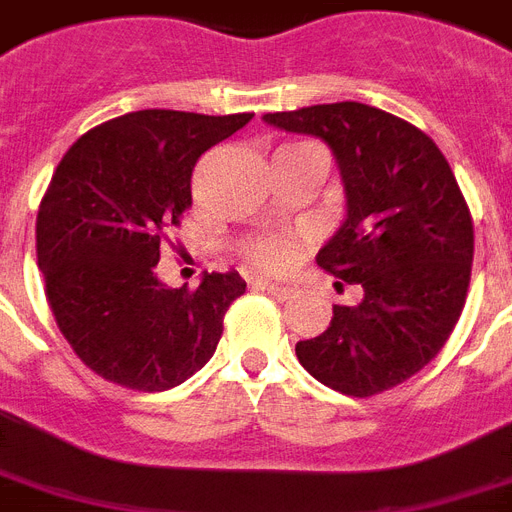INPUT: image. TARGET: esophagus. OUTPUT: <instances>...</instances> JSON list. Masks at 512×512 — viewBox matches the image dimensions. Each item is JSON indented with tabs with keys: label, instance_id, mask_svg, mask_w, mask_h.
Here are the masks:
<instances>
[{
	"label": "esophagus",
	"instance_id": "obj_1",
	"mask_svg": "<svg viewBox=\"0 0 512 512\" xmlns=\"http://www.w3.org/2000/svg\"><path fill=\"white\" fill-rule=\"evenodd\" d=\"M257 286L263 289V292H268L270 297H276V299H289L294 294L292 286H286V284H276V281H257Z\"/></svg>",
	"mask_w": 512,
	"mask_h": 512
}]
</instances>
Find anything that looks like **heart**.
I'll list each match as a JSON object with an SVG mask.
<instances>
[{
  "mask_svg": "<svg viewBox=\"0 0 512 512\" xmlns=\"http://www.w3.org/2000/svg\"><path fill=\"white\" fill-rule=\"evenodd\" d=\"M294 239L286 234H268V236H257L252 242H247L244 252L255 265L268 270L284 268L294 255Z\"/></svg>",
  "mask_w": 512,
  "mask_h": 512,
  "instance_id": "1",
  "label": "heart"
}]
</instances>
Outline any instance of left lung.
<instances>
[{"mask_svg":"<svg viewBox=\"0 0 512 512\" xmlns=\"http://www.w3.org/2000/svg\"><path fill=\"white\" fill-rule=\"evenodd\" d=\"M263 120L326 141L347 194V218L315 260L360 286V302L334 305L326 331L297 342L299 363L334 392H386L439 355L463 313L473 220L455 173L421 128L371 105H313Z\"/></svg>","mask_w":512,"mask_h":512,"instance_id":"obj_1","label":"left lung"}]
</instances>
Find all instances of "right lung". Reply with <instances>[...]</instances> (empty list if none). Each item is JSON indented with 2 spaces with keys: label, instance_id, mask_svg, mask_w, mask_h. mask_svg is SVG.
Masks as SVG:
<instances>
[{
  "label": "right lung",
  "instance_id": "add662e5",
  "mask_svg": "<svg viewBox=\"0 0 512 512\" xmlns=\"http://www.w3.org/2000/svg\"><path fill=\"white\" fill-rule=\"evenodd\" d=\"M252 112L139 110L91 128L41 199L36 255L54 321L81 363L112 384L165 392L213 357L223 315L247 284L236 270L170 289L160 244L191 207V170Z\"/></svg>",
  "mask_w": 512,
  "mask_h": 512
}]
</instances>
